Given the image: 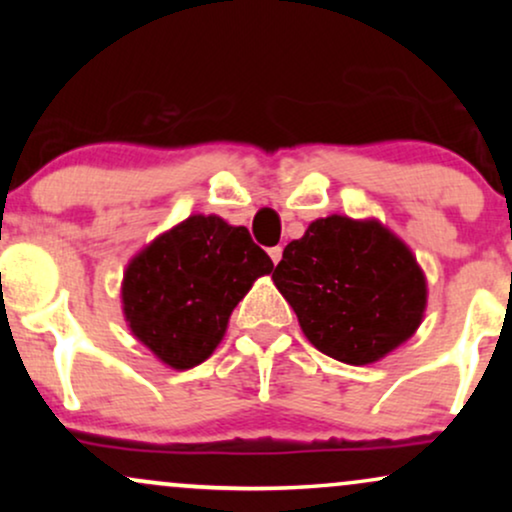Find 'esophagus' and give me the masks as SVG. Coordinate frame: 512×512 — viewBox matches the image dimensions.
<instances>
[{"label": "esophagus", "mask_w": 512, "mask_h": 512, "mask_svg": "<svg viewBox=\"0 0 512 512\" xmlns=\"http://www.w3.org/2000/svg\"><path fill=\"white\" fill-rule=\"evenodd\" d=\"M281 255H284V248H279V245H276V248H269V257H272L274 264H279Z\"/></svg>", "instance_id": "1"}]
</instances>
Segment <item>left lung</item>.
Listing matches in <instances>:
<instances>
[{
    "label": "left lung",
    "instance_id": "obj_1",
    "mask_svg": "<svg viewBox=\"0 0 512 512\" xmlns=\"http://www.w3.org/2000/svg\"><path fill=\"white\" fill-rule=\"evenodd\" d=\"M308 342L351 366L380 361L419 330L426 276L375 219L332 214L291 240L272 274Z\"/></svg>",
    "mask_w": 512,
    "mask_h": 512
}]
</instances>
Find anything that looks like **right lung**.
I'll use <instances>...</instances> for the list:
<instances>
[{
	"label": "right lung",
	"mask_w": 512,
	"mask_h": 512,
	"mask_svg": "<svg viewBox=\"0 0 512 512\" xmlns=\"http://www.w3.org/2000/svg\"><path fill=\"white\" fill-rule=\"evenodd\" d=\"M274 269L248 228L195 214L127 264L122 310L134 337L175 370L214 354L228 317L257 276Z\"/></svg>",
	"instance_id": "obj_1"
}]
</instances>
